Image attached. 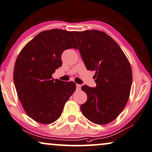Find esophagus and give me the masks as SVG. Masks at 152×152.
Instances as JSON below:
<instances>
[{
  "label": "esophagus",
  "mask_w": 152,
  "mask_h": 152,
  "mask_svg": "<svg viewBox=\"0 0 152 152\" xmlns=\"http://www.w3.org/2000/svg\"><path fill=\"white\" fill-rule=\"evenodd\" d=\"M76 89L77 91L81 90V85H80V84H76Z\"/></svg>",
  "instance_id": "esophagus-1"
}]
</instances>
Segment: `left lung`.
Wrapping results in <instances>:
<instances>
[{"mask_svg": "<svg viewBox=\"0 0 152 152\" xmlns=\"http://www.w3.org/2000/svg\"><path fill=\"white\" fill-rule=\"evenodd\" d=\"M72 33L86 68L96 72V88L82 86L87 100L80 106L81 111L94 124H109L123 111L129 98L133 81L131 64L117 43L105 32Z\"/></svg>", "mask_w": 152, "mask_h": 152, "instance_id": "8db88e82", "label": "left lung"}]
</instances>
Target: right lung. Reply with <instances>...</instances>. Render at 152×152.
I'll use <instances>...</instances> for the list:
<instances>
[{"label": "right lung", "mask_w": 152, "mask_h": 152, "mask_svg": "<svg viewBox=\"0 0 152 152\" xmlns=\"http://www.w3.org/2000/svg\"><path fill=\"white\" fill-rule=\"evenodd\" d=\"M70 48L77 49L72 32L52 29L38 33L17 56L13 72L17 96L27 115L38 123L56 121L75 91V82L52 79L62 66L63 52Z\"/></svg>", "instance_id": "obj_1"}]
</instances>
